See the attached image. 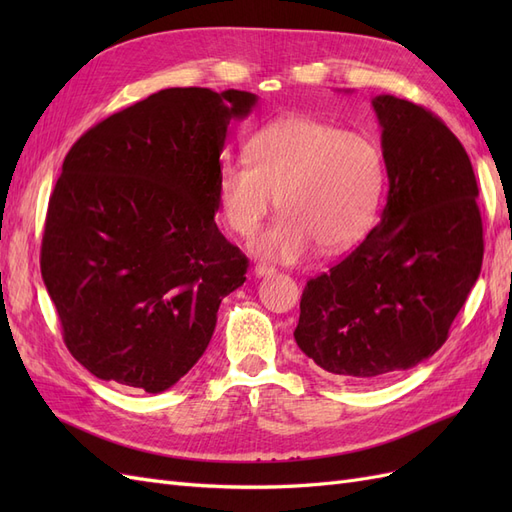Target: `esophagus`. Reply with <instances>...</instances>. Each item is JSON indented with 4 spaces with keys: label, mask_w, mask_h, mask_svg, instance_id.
Returning <instances> with one entry per match:
<instances>
[{
    "label": "esophagus",
    "mask_w": 512,
    "mask_h": 512,
    "mask_svg": "<svg viewBox=\"0 0 512 512\" xmlns=\"http://www.w3.org/2000/svg\"><path fill=\"white\" fill-rule=\"evenodd\" d=\"M275 273V269L273 267H267V265H256L254 267V275L256 277H269V275H273Z\"/></svg>",
    "instance_id": "34e87169"
}]
</instances>
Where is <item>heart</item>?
<instances>
[{
	"mask_svg": "<svg viewBox=\"0 0 512 512\" xmlns=\"http://www.w3.org/2000/svg\"><path fill=\"white\" fill-rule=\"evenodd\" d=\"M247 158L220 170L218 198L228 226L250 237L277 207L284 215L252 239L254 256L292 265L320 247L335 254L367 230L382 190L378 145L314 117H284L258 130Z\"/></svg>",
	"mask_w": 512,
	"mask_h": 512,
	"instance_id": "heart-1",
	"label": "heart"
}]
</instances>
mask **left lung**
Listing matches in <instances>:
<instances>
[{"label": "left lung", "mask_w": 512, "mask_h": 512, "mask_svg": "<svg viewBox=\"0 0 512 512\" xmlns=\"http://www.w3.org/2000/svg\"><path fill=\"white\" fill-rule=\"evenodd\" d=\"M371 106L389 177L380 224L307 282L294 329L318 367L359 382L429 359L483 265L478 185L459 138L414 102L382 94Z\"/></svg>", "instance_id": "left-lung-1"}]
</instances>
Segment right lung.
Returning <instances> with one entry per match:
<instances>
[{"mask_svg":"<svg viewBox=\"0 0 512 512\" xmlns=\"http://www.w3.org/2000/svg\"><path fill=\"white\" fill-rule=\"evenodd\" d=\"M250 91L170 87L72 145L49 200L42 280L72 356L162 393L207 350L247 258L215 224L220 156Z\"/></svg>","mask_w":512,"mask_h":512,"instance_id":"obj_1","label":"right lung"}]
</instances>
